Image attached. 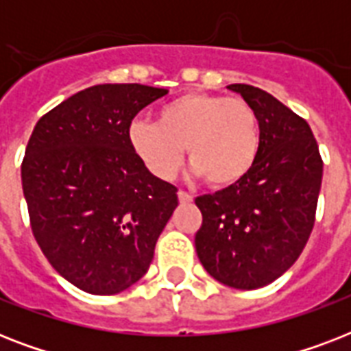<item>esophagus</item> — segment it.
Returning <instances> with one entry per match:
<instances>
[{"instance_id":"obj_1","label":"esophagus","mask_w":351,"mask_h":351,"mask_svg":"<svg viewBox=\"0 0 351 351\" xmlns=\"http://www.w3.org/2000/svg\"><path fill=\"white\" fill-rule=\"evenodd\" d=\"M178 200H180V204H191L193 197L186 191H178Z\"/></svg>"}]
</instances>
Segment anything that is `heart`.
<instances>
[{
    "mask_svg": "<svg viewBox=\"0 0 351 351\" xmlns=\"http://www.w3.org/2000/svg\"><path fill=\"white\" fill-rule=\"evenodd\" d=\"M129 145L154 176L169 180L184 162L213 189L239 186L255 167L261 151V120L250 101L189 93L160 107L156 121L136 120Z\"/></svg>",
    "mask_w": 351,
    "mask_h": 351,
    "instance_id": "1",
    "label": "heart"
}]
</instances>
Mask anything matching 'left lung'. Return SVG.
Listing matches in <instances>:
<instances>
[{
	"label": "left lung",
	"instance_id": "obj_1",
	"mask_svg": "<svg viewBox=\"0 0 351 351\" xmlns=\"http://www.w3.org/2000/svg\"><path fill=\"white\" fill-rule=\"evenodd\" d=\"M261 120L255 167L239 186L195 200L202 226L195 234L204 269L237 289H256L293 266L315 224L322 182L319 145L304 118L266 90L228 85Z\"/></svg>",
	"mask_w": 351,
	"mask_h": 351
}]
</instances>
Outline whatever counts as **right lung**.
I'll use <instances>...</instances> for the list:
<instances>
[{"label": "right lung", "instance_id": "1", "mask_svg": "<svg viewBox=\"0 0 351 351\" xmlns=\"http://www.w3.org/2000/svg\"><path fill=\"white\" fill-rule=\"evenodd\" d=\"M165 95L95 85L41 117L30 134L21 164L30 228L51 266L87 293L138 282L178 206V189L140 162L127 136L132 118Z\"/></svg>", "mask_w": 351, "mask_h": 351}]
</instances>
